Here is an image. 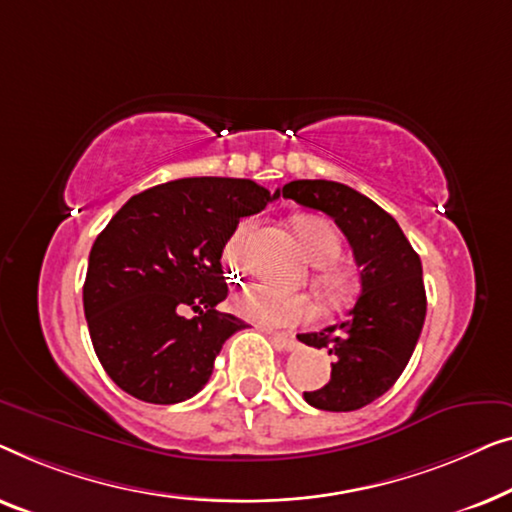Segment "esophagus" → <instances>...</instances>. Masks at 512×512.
<instances>
[{"instance_id":"1","label":"esophagus","mask_w":512,"mask_h":512,"mask_svg":"<svg viewBox=\"0 0 512 512\" xmlns=\"http://www.w3.org/2000/svg\"><path fill=\"white\" fill-rule=\"evenodd\" d=\"M271 341L276 348L280 350H294V345H297V341H294L292 334H276V331H271Z\"/></svg>"}]
</instances>
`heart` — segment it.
<instances>
[{"mask_svg": "<svg viewBox=\"0 0 512 512\" xmlns=\"http://www.w3.org/2000/svg\"><path fill=\"white\" fill-rule=\"evenodd\" d=\"M297 229L299 246L304 255L313 266H318L315 273V287H318L322 297L327 299H341L348 292L350 280L341 266L334 264L341 257L343 241L338 229L331 225L329 220L320 218V215H304L294 222ZM246 241L248 229H236V234L229 239L225 257L227 264L236 269L243 264V255H246ZM234 308L241 318L253 320L257 325L264 327H294L301 322H308L315 318L318 308L306 294H292L285 290H278L269 283H255L248 285L246 290L236 294Z\"/></svg>", "mask_w": 512, "mask_h": 512, "instance_id": "heart-1", "label": "heart"}]
</instances>
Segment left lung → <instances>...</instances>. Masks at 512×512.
I'll return each instance as SVG.
<instances>
[{"instance_id": "1", "label": "left lung", "mask_w": 512, "mask_h": 512, "mask_svg": "<svg viewBox=\"0 0 512 512\" xmlns=\"http://www.w3.org/2000/svg\"><path fill=\"white\" fill-rule=\"evenodd\" d=\"M283 197L336 222L362 280L355 306L341 322L299 334L301 343L334 357L329 383L304 392V399L331 413L364 408L397 383L420 338L427 315L420 255L390 213L348 185L292 181L283 185Z\"/></svg>"}]
</instances>
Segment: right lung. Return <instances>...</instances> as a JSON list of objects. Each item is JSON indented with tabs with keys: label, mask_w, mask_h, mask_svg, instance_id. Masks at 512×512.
<instances>
[{
	"label": "right lung",
	"mask_w": 512,
	"mask_h": 512,
	"mask_svg": "<svg viewBox=\"0 0 512 512\" xmlns=\"http://www.w3.org/2000/svg\"><path fill=\"white\" fill-rule=\"evenodd\" d=\"M246 178H181L134 194L90 250L83 308L104 371L122 392L178 403L213 373L222 343L246 322L220 313L222 250L278 199ZM190 307L194 319H183Z\"/></svg>",
	"instance_id": "add662e5"
}]
</instances>
